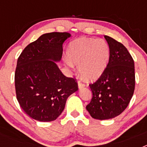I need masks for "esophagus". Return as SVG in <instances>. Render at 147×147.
I'll return each mask as SVG.
<instances>
[{
  "instance_id": "esophagus-1",
  "label": "esophagus",
  "mask_w": 147,
  "mask_h": 147,
  "mask_svg": "<svg viewBox=\"0 0 147 147\" xmlns=\"http://www.w3.org/2000/svg\"><path fill=\"white\" fill-rule=\"evenodd\" d=\"M84 87H85V84L82 83L81 82H78V88H79V89H81V88H84Z\"/></svg>"
}]
</instances>
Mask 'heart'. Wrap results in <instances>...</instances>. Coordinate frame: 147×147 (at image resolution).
Instances as JSON below:
<instances>
[{"instance_id": "1", "label": "heart", "mask_w": 147, "mask_h": 147, "mask_svg": "<svg viewBox=\"0 0 147 147\" xmlns=\"http://www.w3.org/2000/svg\"><path fill=\"white\" fill-rule=\"evenodd\" d=\"M68 59L65 64L69 68L79 65V72L89 81L97 80L103 74L110 58V48L103 39L81 38L70 43L67 48Z\"/></svg>"}]
</instances>
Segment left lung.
Returning a JSON list of instances; mask_svg holds the SVG:
<instances>
[{"label":"left lung","instance_id":"1","mask_svg":"<svg viewBox=\"0 0 147 147\" xmlns=\"http://www.w3.org/2000/svg\"><path fill=\"white\" fill-rule=\"evenodd\" d=\"M110 48L107 67L98 80L89 85L93 97L86 109L91 117L106 120L120 115L129 105L135 90L133 59L123 44L105 36Z\"/></svg>","mask_w":147,"mask_h":147}]
</instances>
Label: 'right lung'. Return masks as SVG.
I'll return each instance as SVG.
<instances>
[{
    "label": "right lung",
    "instance_id": "1",
    "mask_svg": "<svg viewBox=\"0 0 147 147\" xmlns=\"http://www.w3.org/2000/svg\"><path fill=\"white\" fill-rule=\"evenodd\" d=\"M71 34L51 32L28 44L18 59L15 82L17 99L30 117L52 121L59 117L69 96L78 90L73 78L66 77L58 67L62 44Z\"/></svg>",
    "mask_w": 147,
    "mask_h": 147
}]
</instances>
